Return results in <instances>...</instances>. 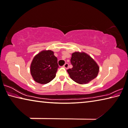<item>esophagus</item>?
I'll return each instance as SVG.
<instances>
[{"instance_id": "34e87169", "label": "esophagus", "mask_w": 128, "mask_h": 128, "mask_svg": "<svg viewBox=\"0 0 128 128\" xmlns=\"http://www.w3.org/2000/svg\"><path fill=\"white\" fill-rule=\"evenodd\" d=\"M64 67L65 68H68V63H66V64L64 65Z\"/></svg>"}]
</instances>
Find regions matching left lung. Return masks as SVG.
Masks as SVG:
<instances>
[{"label":"left lung","mask_w":128,"mask_h":128,"mask_svg":"<svg viewBox=\"0 0 128 128\" xmlns=\"http://www.w3.org/2000/svg\"><path fill=\"white\" fill-rule=\"evenodd\" d=\"M70 62L72 68L67 71L70 77L76 83L86 84L97 77L99 66L93 59L85 52H73Z\"/></svg>","instance_id":"obj_1"}]
</instances>
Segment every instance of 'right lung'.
<instances>
[{
  "instance_id": "1",
  "label": "right lung",
  "mask_w": 128,
  "mask_h": 128,
  "mask_svg": "<svg viewBox=\"0 0 128 128\" xmlns=\"http://www.w3.org/2000/svg\"><path fill=\"white\" fill-rule=\"evenodd\" d=\"M57 58L52 50H44L34 56L30 66V72L35 82L46 84L56 76L59 66Z\"/></svg>"
}]
</instances>
